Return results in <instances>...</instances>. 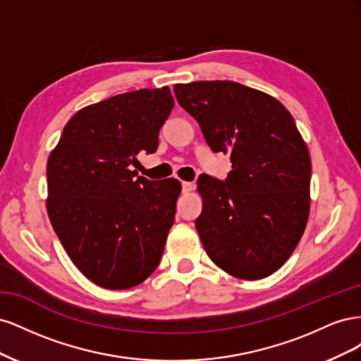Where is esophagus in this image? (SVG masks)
I'll return each instance as SVG.
<instances>
[{"label":"esophagus","mask_w":361,"mask_h":361,"mask_svg":"<svg viewBox=\"0 0 361 361\" xmlns=\"http://www.w3.org/2000/svg\"><path fill=\"white\" fill-rule=\"evenodd\" d=\"M192 188H194V185H192L191 182L182 180V191H183V192H190V191H192Z\"/></svg>","instance_id":"esophagus-1"}]
</instances>
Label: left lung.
I'll list each match as a JSON object with an SVG mask.
<instances>
[{
	"mask_svg": "<svg viewBox=\"0 0 361 361\" xmlns=\"http://www.w3.org/2000/svg\"><path fill=\"white\" fill-rule=\"evenodd\" d=\"M212 152L231 155L224 180L200 179L202 244L228 274L259 280L290 257L309 220L312 162L290 113L276 97L233 81L173 87Z\"/></svg>",
	"mask_w": 361,
	"mask_h": 361,
	"instance_id": "obj_1",
	"label": "left lung"
}]
</instances>
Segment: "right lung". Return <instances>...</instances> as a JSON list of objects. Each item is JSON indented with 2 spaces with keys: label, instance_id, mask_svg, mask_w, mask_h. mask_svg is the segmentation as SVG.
<instances>
[{
  "label": "right lung",
  "instance_id": "1",
  "mask_svg": "<svg viewBox=\"0 0 361 361\" xmlns=\"http://www.w3.org/2000/svg\"><path fill=\"white\" fill-rule=\"evenodd\" d=\"M169 87L122 93L76 113L48 158L47 209L68 256L94 285L120 290L159 265L180 182L133 170L154 154L173 110Z\"/></svg>",
  "mask_w": 361,
  "mask_h": 361
}]
</instances>
